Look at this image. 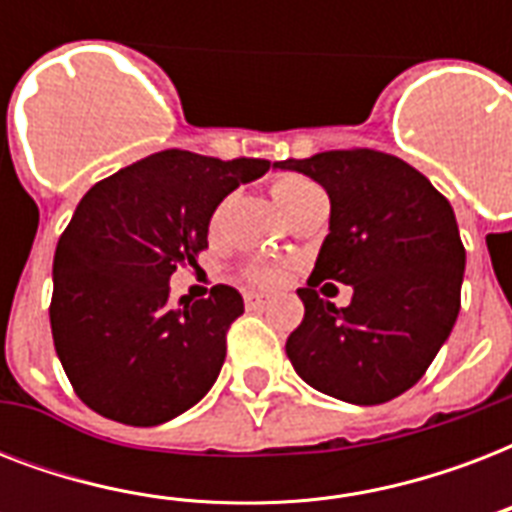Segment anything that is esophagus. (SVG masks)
Here are the masks:
<instances>
[{
  "label": "esophagus",
  "mask_w": 512,
  "mask_h": 512,
  "mask_svg": "<svg viewBox=\"0 0 512 512\" xmlns=\"http://www.w3.org/2000/svg\"><path fill=\"white\" fill-rule=\"evenodd\" d=\"M244 303H247L249 311H260V308L268 303V295H263V292H247V295H244Z\"/></svg>",
  "instance_id": "esophagus-1"
}]
</instances>
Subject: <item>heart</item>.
Wrapping results in <instances>:
<instances>
[{"mask_svg": "<svg viewBox=\"0 0 512 512\" xmlns=\"http://www.w3.org/2000/svg\"><path fill=\"white\" fill-rule=\"evenodd\" d=\"M311 191H319V185L311 183L308 177L303 175H281L273 180L271 185V193H273V201L281 207H287L289 201H295L297 196H303V193H311ZM257 281H273L276 279V273L273 271H260L255 273Z\"/></svg>", "mask_w": 512, "mask_h": 512, "instance_id": "heart-1", "label": "heart"}]
</instances>
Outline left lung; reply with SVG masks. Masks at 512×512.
Wrapping results in <instances>:
<instances>
[{"label":"left lung","instance_id":"8db88e82","mask_svg":"<svg viewBox=\"0 0 512 512\" xmlns=\"http://www.w3.org/2000/svg\"><path fill=\"white\" fill-rule=\"evenodd\" d=\"M273 170L303 172L332 204L311 281L297 289L305 316L287 340L295 372L348 404L401 396L460 313L465 247L452 204L422 172L369 148L287 159ZM327 278L354 289L350 306L335 309L315 292Z\"/></svg>","mask_w":512,"mask_h":512}]
</instances>
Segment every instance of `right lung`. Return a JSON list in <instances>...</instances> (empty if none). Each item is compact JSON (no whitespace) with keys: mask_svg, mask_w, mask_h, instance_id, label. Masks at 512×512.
<instances>
[{"mask_svg":"<svg viewBox=\"0 0 512 512\" xmlns=\"http://www.w3.org/2000/svg\"><path fill=\"white\" fill-rule=\"evenodd\" d=\"M271 170L265 159L159 151L84 193L52 263V340L76 396L124 425H162L199 404L244 313L228 284L170 300L177 265L207 249L217 204Z\"/></svg>","mask_w":512,"mask_h":512,"instance_id":"obj_1","label":"right lung"}]
</instances>
